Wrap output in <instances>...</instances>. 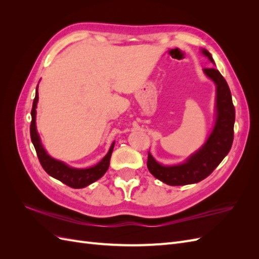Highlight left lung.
<instances>
[{
	"instance_id": "1",
	"label": "left lung",
	"mask_w": 259,
	"mask_h": 259,
	"mask_svg": "<svg viewBox=\"0 0 259 259\" xmlns=\"http://www.w3.org/2000/svg\"><path fill=\"white\" fill-rule=\"evenodd\" d=\"M202 53L215 65L208 51L203 49ZM203 71L216 84V121L205 144L186 162L173 166L162 165L148 152L147 167L149 171L169 186L197 184L206 178L228 154L232 146L236 110L232 104L230 89L217 69L204 68Z\"/></svg>"
}]
</instances>
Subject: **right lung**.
<instances>
[{"mask_svg":"<svg viewBox=\"0 0 259 259\" xmlns=\"http://www.w3.org/2000/svg\"><path fill=\"white\" fill-rule=\"evenodd\" d=\"M38 86V85H37ZM37 86L35 90V97L33 100L32 110H31V125H30V136L31 142H32L35 151L37 154L38 161H40L42 167L50 176L60 180L61 183L65 185L74 188V189H80L96 182L100 177H103L104 174L107 171L109 165H110V158L113 151L114 143H112L110 149H109L108 153L105 155V158L97 163L95 166H92L90 168H73L68 166L64 162L53 159L52 156L48 154L41 144L40 136H38L36 132V125H35V114H36V104L38 100V93H37Z\"/></svg>","mask_w":259,"mask_h":259,"instance_id":"1","label":"right lung"}]
</instances>
